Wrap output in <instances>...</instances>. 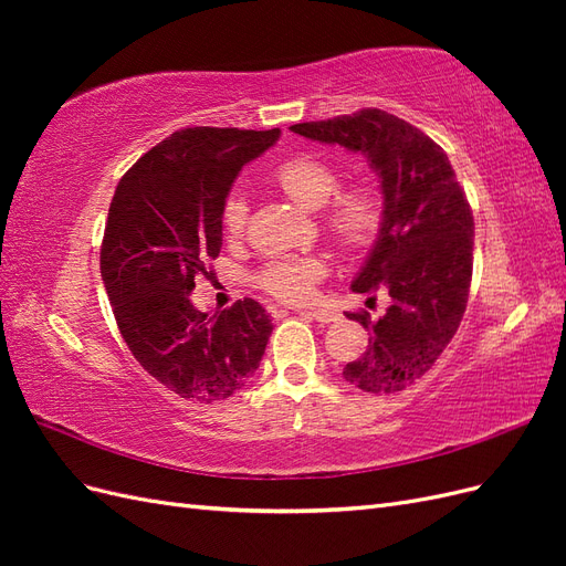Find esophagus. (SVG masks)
<instances>
[{"label":"esophagus","mask_w":566,"mask_h":566,"mask_svg":"<svg viewBox=\"0 0 566 566\" xmlns=\"http://www.w3.org/2000/svg\"><path fill=\"white\" fill-rule=\"evenodd\" d=\"M310 316H312V318H316L318 323H333V321H337V318H339V314L328 312V310H314V312H310Z\"/></svg>","instance_id":"esophagus-1"}]
</instances>
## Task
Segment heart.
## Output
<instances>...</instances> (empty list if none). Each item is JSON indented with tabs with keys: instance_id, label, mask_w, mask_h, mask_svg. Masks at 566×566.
I'll list each match as a JSON object with an SVG mask.
<instances>
[{
	"instance_id": "obj_1",
	"label": "heart",
	"mask_w": 566,
	"mask_h": 566,
	"mask_svg": "<svg viewBox=\"0 0 566 566\" xmlns=\"http://www.w3.org/2000/svg\"><path fill=\"white\" fill-rule=\"evenodd\" d=\"M273 181L306 210L323 208V224L339 245H368L382 221L380 196L366 184L339 186V169L316 156H293L283 160ZM250 208L243 193L233 191L221 208V229L227 238H241L248 227ZM328 273L321 256H281L260 271V285L283 302H310L316 283Z\"/></svg>"
}]
</instances>
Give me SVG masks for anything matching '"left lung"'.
Returning <instances> with one entry per match:
<instances>
[{"instance_id": "8db88e82", "label": "left lung", "mask_w": 566, "mask_h": 566, "mask_svg": "<svg viewBox=\"0 0 566 566\" xmlns=\"http://www.w3.org/2000/svg\"><path fill=\"white\" fill-rule=\"evenodd\" d=\"M290 129L364 153L380 177L382 224L352 290H387L391 302L378 321L366 312L347 314L370 337L364 356L342 375L370 394L401 391L434 366L465 314L474 245L465 191L443 148L387 111L364 108Z\"/></svg>"}]
</instances>
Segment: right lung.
<instances>
[{
    "label": "right lung",
    "mask_w": 566,
    "mask_h": 566,
    "mask_svg": "<svg viewBox=\"0 0 566 566\" xmlns=\"http://www.w3.org/2000/svg\"><path fill=\"white\" fill-rule=\"evenodd\" d=\"M279 136L175 132L127 169L111 200L101 279L117 328L142 368L186 401L229 399L264 356L273 325L260 302L245 297L205 314L191 293L221 250V208L238 172Z\"/></svg>",
    "instance_id": "add662e5"
}]
</instances>
